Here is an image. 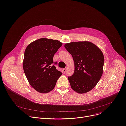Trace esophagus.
Here are the masks:
<instances>
[{"mask_svg": "<svg viewBox=\"0 0 126 126\" xmlns=\"http://www.w3.org/2000/svg\"><path fill=\"white\" fill-rule=\"evenodd\" d=\"M66 70H67V68H63V70L64 71V72H66Z\"/></svg>", "mask_w": 126, "mask_h": 126, "instance_id": "esophagus-1", "label": "esophagus"}]
</instances>
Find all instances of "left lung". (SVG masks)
<instances>
[{
    "instance_id": "8db88e82",
    "label": "left lung",
    "mask_w": 126,
    "mask_h": 126,
    "mask_svg": "<svg viewBox=\"0 0 126 126\" xmlns=\"http://www.w3.org/2000/svg\"><path fill=\"white\" fill-rule=\"evenodd\" d=\"M72 56L74 71L68 77L71 88L79 94L93 89L103 72L104 58L101 50L90 41L71 42L64 45Z\"/></svg>"
}]
</instances>
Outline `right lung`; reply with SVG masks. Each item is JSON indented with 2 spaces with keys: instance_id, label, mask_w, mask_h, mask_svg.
<instances>
[{
  "instance_id": "1",
  "label": "right lung",
  "mask_w": 126,
  "mask_h": 126,
  "mask_svg": "<svg viewBox=\"0 0 126 126\" xmlns=\"http://www.w3.org/2000/svg\"><path fill=\"white\" fill-rule=\"evenodd\" d=\"M62 43L57 40L41 38L29 44L23 62L25 75L31 86L41 93H47L55 87L62 74L54 65L53 57Z\"/></svg>"
}]
</instances>
